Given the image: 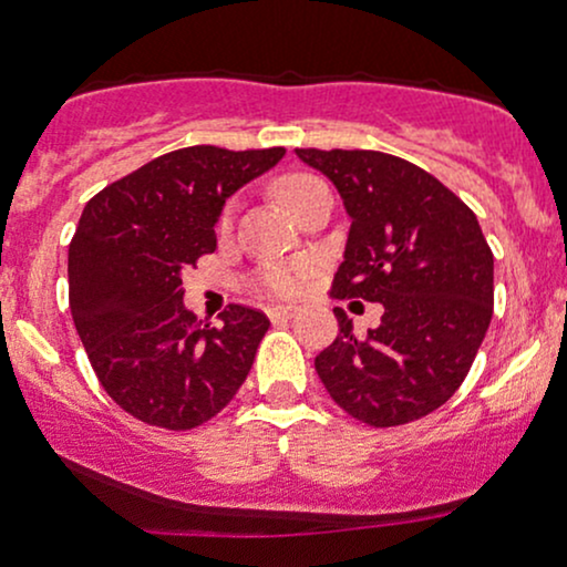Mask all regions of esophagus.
Returning a JSON list of instances; mask_svg holds the SVG:
<instances>
[{
    "mask_svg": "<svg viewBox=\"0 0 567 567\" xmlns=\"http://www.w3.org/2000/svg\"><path fill=\"white\" fill-rule=\"evenodd\" d=\"M298 315V306H271L269 309V317L271 320H292V317Z\"/></svg>",
    "mask_w": 567,
    "mask_h": 567,
    "instance_id": "1",
    "label": "esophagus"
}]
</instances>
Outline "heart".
<instances>
[{
  "label": "heart",
  "mask_w": 567,
  "mask_h": 567,
  "mask_svg": "<svg viewBox=\"0 0 567 567\" xmlns=\"http://www.w3.org/2000/svg\"><path fill=\"white\" fill-rule=\"evenodd\" d=\"M317 184H322V181L315 178V175H285L282 181H277L275 192L277 197L290 207V210H296L298 202L303 199V194L309 192V188H315ZM229 216L231 210H226L224 218H220V226L229 224ZM309 282H311L309 264H275L269 266V269H264L261 275V290L279 298L301 296Z\"/></svg>",
  "instance_id": "1"
}]
</instances>
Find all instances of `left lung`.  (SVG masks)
<instances>
[{
  "mask_svg": "<svg viewBox=\"0 0 567 567\" xmlns=\"http://www.w3.org/2000/svg\"><path fill=\"white\" fill-rule=\"evenodd\" d=\"M296 154L338 188L351 218L333 296L383 306L381 324L365 336L336 309L338 336L317 354V375L362 424L424 419L466 379L493 317V252L477 216L434 175L392 154Z\"/></svg>",
  "mask_w": 567,
  "mask_h": 567,
  "instance_id": "1",
  "label": "left lung"
}]
</instances>
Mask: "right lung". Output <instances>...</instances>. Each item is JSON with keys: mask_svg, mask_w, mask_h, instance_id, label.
<instances>
[{"mask_svg": "<svg viewBox=\"0 0 567 567\" xmlns=\"http://www.w3.org/2000/svg\"><path fill=\"white\" fill-rule=\"evenodd\" d=\"M282 157V146L178 148L84 205L69 245L71 317L101 386L143 424H205L250 373L266 315L231 303L224 324H202L181 277L216 250L226 199Z\"/></svg>", "mask_w": 567, "mask_h": 567, "instance_id": "add662e5", "label": "right lung"}]
</instances>
